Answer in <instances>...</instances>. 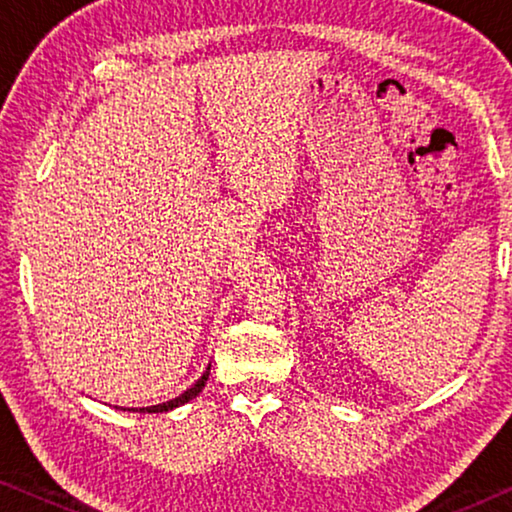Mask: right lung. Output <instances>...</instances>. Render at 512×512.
Listing matches in <instances>:
<instances>
[{
    "label": "right lung",
    "mask_w": 512,
    "mask_h": 512,
    "mask_svg": "<svg viewBox=\"0 0 512 512\" xmlns=\"http://www.w3.org/2000/svg\"><path fill=\"white\" fill-rule=\"evenodd\" d=\"M207 377H209V366H207V370L205 373H202V377L198 382L193 384L191 389H186L184 394L181 396H177V398H172V401H167V403H158V405H151V408H130L132 412H167V410H174V408H179V405H184V403H188L191 401V398H195L202 391V387H205L207 384Z\"/></svg>",
    "instance_id": "right-lung-1"
}]
</instances>
